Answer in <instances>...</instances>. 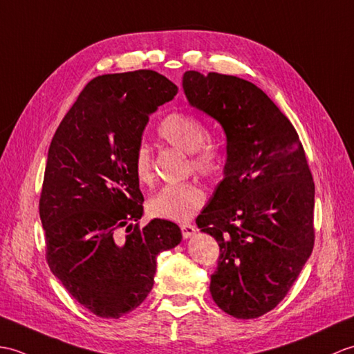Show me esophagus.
<instances>
[{
    "label": "esophagus",
    "mask_w": 354,
    "mask_h": 354,
    "mask_svg": "<svg viewBox=\"0 0 354 354\" xmlns=\"http://www.w3.org/2000/svg\"><path fill=\"white\" fill-rule=\"evenodd\" d=\"M180 227H182V234H183L185 239L191 238L192 234L195 233V225H192V224H189V223H187V224H182Z\"/></svg>",
    "instance_id": "obj_1"
}]
</instances>
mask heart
Returning a JSON list of instances; mask_svg holds the SVG:
<instances>
[{
  "label": "heart",
  "instance_id": "obj_1",
  "mask_svg": "<svg viewBox=\"0 0 354 354\" xmlns=\"http://www.w3.org/2000/svg\"><path fill=\"white\" fill-rule=\"evenodd\" d=\"M157 133L165 142L191 154V167L198 174L215 178L224 171V156L219 148L209 145V130L200 118L176 112L159 124ZM133 171L144 186L153 185L154 172L151 154L145 144H140L133 156ZM206 192L195 182L165 186L148 201V212L156 218L169 221H187L203 207Z\"/></svg>",
  "mask_w": 354,
  "mask_h": 354
}]
</instances>
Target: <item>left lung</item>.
<instances>
[{"instance_id": "obj_1", "label": "left lung", "mask_w": 354, "mask_h": 354, "mask_svg": "<svg viewBox=\"0 0 354 354\" xmlns=\"http://www.w3.org/2000/svg\"><path fill=\"white\" fill-rule=\"evenodd\" d=\"M189 103L223 125L224 178L197 216L219 245L210 294L239 319L262 317L286 297L315 242V183L294 125L256 84L186 71Z\"/></svg>"}]
</instances>
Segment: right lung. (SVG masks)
Wrapping results in <instances>:
<instances>
[{
  "label": "right lung",
  "mask_w": 354,
  "mask_h": 354,
  "mask_svg": "<svg viewBox=\"0 0 354 354\" xmlns=\"http://www.w3.org/2000/svg\"><path fill=\"white\" fill-rule=\"evenodd\" d=\"M177 91L151 69L98 75L53 136L39 200L45 257L68 292L100 318L136 309L153 288L157 254L182 241L167 219L139 225L144 195L133 171L148 115Z\"/></svg>",
  "instance_id": "obj_1"
}]
</instances>
